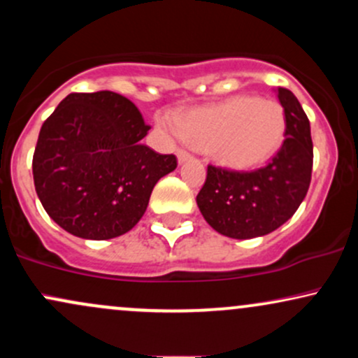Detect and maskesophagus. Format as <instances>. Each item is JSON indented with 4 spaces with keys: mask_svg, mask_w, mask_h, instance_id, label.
I'll use <instances>...</instances> for the list:
<instances>
[{
    "mask_svg": "<svg viewBox=\"0 0 358 358\" xmlns=\"http://www.w3.org/2000/svg\"><path fill=\"white\" fill-rule=\"evenodd\" d=\"M176 156H178V163L180 165H182V163H185V162H188V159H192L193 156L188 153V151H185V150H178L176 151Z\"/></svg>",
    "mask_w": 358,
    "mask_h": 358,
    "instance_id": "obj_1",
    "label": "esophagus"
}]
</instances>
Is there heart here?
Here are the masks:
<instances>
[{
    "label": "heart",
    "mask_w": 358,
    "mask_h": 358,
    "mask_svg": "<svg viewBox=\"0 0 358 358\" xmlns=\"http://www.w3.org/2000/svg\"><path fill=\"white\" fill-rule=\"evenodd\" d=\"M162 124L171 127L166 119ZM286 131L285 109L273 99L237 96L193 109L180 119L178 133L188 145L208 151L220 165L245 170L276 155Z\"/></svg>",
    "instance_id": "1"
}]
</instances>
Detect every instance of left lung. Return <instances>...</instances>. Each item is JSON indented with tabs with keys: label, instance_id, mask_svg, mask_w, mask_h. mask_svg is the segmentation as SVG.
I'll return each instance as SVG.
<instances>
[{
	"label": "left lung",
	"instance_id": "8db88e82",
	"mask_svg": "<svg viewBox=\"0 0 358 358\" xmlns=\"http://www.w3.org/2000/svg\"><path fill=\"white\" fill-rule=\"evenodd\" d=\"M285 109V141L269 165L254 171L207 168L196 195L203 219L222 236L252 239L276 231L289 220L306 196L313 168L310 121L294 94L278 87Z\"/></svg>",
	"mask_w": 358,
	"mask_h": 358
}]
</instances>
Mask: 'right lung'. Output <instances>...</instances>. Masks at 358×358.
Instances as JSON below:
<instances>
[{"instance_id": "add662e5", "label": "right lung", "mask_w": 358, "mask_h": 358, "mask_svg": "<svg viewBox=\"0 0 358 358\" xmlns=\"http://www.w3.org/2000/svg\"><path fill=\"white\" fill-rule=\"evenodd\" d=\"M148 129L121 94H69L43 122L34 153L35 190L45 212L82 239L131 231L158 180L176 168L175 155L141 145Z\"/></svg>"}]
</instances>
